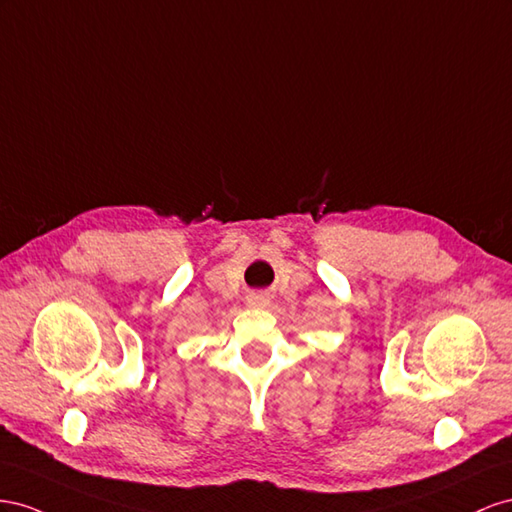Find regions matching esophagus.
Returning <instances> with one entry per match:
<instances>
[{
	"mask_svg": "<svg viewBox=\"0 0 512 512\" xmlns=\"http://www.w3.org/2000/svg\"><path fill=\"white\" fill-rule=\"evenodd\" d=\"M266 296L264 294H251V296H248V302H251L253 306H264L266 304Z\"/></svg>",
	"mask_w": 512,
	"mask_h": 512,
	"instance_id": "esophagus-1",
	"label": "esophagus"
}]
</instances>
